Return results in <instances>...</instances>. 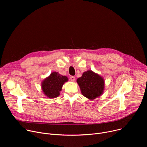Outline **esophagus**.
Instances as JSON below:
<instances>
[{"label":"esophagus","mask_w":147,"mask_h":147,"mask_svg":"<svg viewBox=\"0 0 147 147\" xmlns=\"http://www.w3.org/2000/svg\"><path fill=\"white\" fill-rule=\"evenodd\" d=\"M70 80H71V81H75V79H76V77H75L74 76H71V77H70Z\"/></svg>","instance_id":"34e87169"}]
</instances>
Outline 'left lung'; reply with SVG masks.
<instances>
[{
    "label": "left lung",
    "mask_w": 147,
    "mask_h": 147,
    "mask_svg": "<svg viewBox=\"0 0 147 147\" xmlns=\"http://www.w3.org/2000/svg\"><path fill=\"white\" fill-rule=\"evenodd\" d=\"M81 92L89 100L94 99L101 96L105 88V80L99 74L88 70L82 73L81 77L77 79Z\"/></svg>",
    "instance_id": "8db88e82"
}]
</instances>
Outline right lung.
Returning a JSON list of instances; mask_svg holds the SVG:
<instances>
[{
    "instance_id": "add662e5",
    "label": "right lung",
    "mask_w": 147,
    "mask_h": 147,
    "mask_svg": "<svg viewBox=\"0 0 147 147\" xmlns=\"http://www.w3.org/2000/svg\"><path fill=\"white\" fill-rule=\"evenodd\" d=\"M69 80L66 76L58 72H52L41 82V88L44 94L48 98L53 99L59 96L62 87Z\"/></svg>"
}]
</instances>
